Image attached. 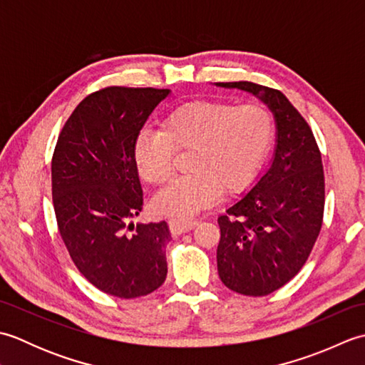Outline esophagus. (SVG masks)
I'll return each instance as SVG.
<instances>
[{"mask_svg":"<svg viewBox=\"0 0 365 365\" xmlns=\"http://www.w3.org/2000/svg\"><path fill=\"white\" fill-rule=\"evenodd\" d=\"M197 224L199 222L196 220H175L174 218L169 221V229L174 235H180V234H185V232L195 229Z\"/></svg>","mask_w":365,"mask_h":365,"instance_id":"obj_1","label":"esophagus"}]
</instances>
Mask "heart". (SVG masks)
I'll return each mask as SVG.
<instances>
[{
    "mask_svg": "<svg viewBox=\"0 0 365 365\" xmlns=\"http://www.w3.org/2000/svg\"><path fill=\"white\" fill-rule=\"evenodd\" d=\"M273 133V115L262 105L196 100L175 108L161 120V133L143 131L133 147L139 175L155 187L170 178L174 152H190V175L160 191L152 208L170 218L188 220L215 204L221 191H243L259 174Z\"/></svg>",
    "mask_w": 365,
    "mask_h": 365,
    "instance_id": "b5f03b06",
    "label": "heart"
}]
</instances>
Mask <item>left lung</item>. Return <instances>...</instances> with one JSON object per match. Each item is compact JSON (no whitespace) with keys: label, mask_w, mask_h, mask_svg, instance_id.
Segmentation results:
<instances>
[{"label":"left lung","mask_w":365,"mask_h":365,"mask_svg":"<svg viewBox=\"0 0 365 365\" xmlns=\"http://www.w3.org/2000/svg\"><path fill=\"white\" fill-rule=\"evenodd\" d=\"M259 98L273 113L276 144L268 168L218 224V273L227 289L265 297L304 265L324 208L322 155L307 122L281 91L250 81L215 83Z\"/></svg>","instance_id":"8db88e82"}]
</instances>
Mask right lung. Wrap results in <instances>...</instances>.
<instances>
[{
    "mask_svg": "<svg viewBox=\"0 0 365 365\" xmlns=\"http://www.w3.org/2000/svg\"><path fill=\"white\" fill-rule=\"evenodd\" d=\"M169 96L153 88L94 92L75 108L54 149L51 191L61 237L80 273L118 298L145 297L168 274V224L130 220L143 208L135 141Z\"/></svg>",
    "mask_w": 365,
    "mask_h": 365,
    "instance_id": "right-lung-1",
    "label": "right lung"
}]
</instances>
